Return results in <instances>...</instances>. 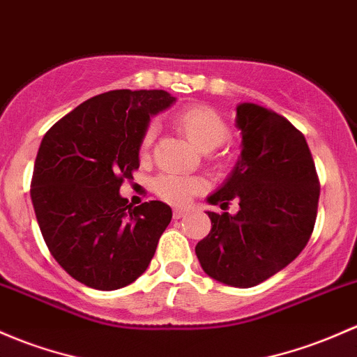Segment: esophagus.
Here are the masks:
<instances>
[{
  "label": "esophagus",
  "instance_id": "obj_1",
  "mask_svg": "<svg viewBox=\"0 0 357 357\" xmlns=\"http://www.w3.org/2000/svg\"><path fill=\"white\" fill-rule=\"evenodd\" d=\"M186 212H188V210L174 208V210H172V217H174V219H181V217L186 215Z\"/></svg>",
  "mask_w": 357,
  "mask_h": 357
}]
</instances>
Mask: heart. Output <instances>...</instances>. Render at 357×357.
Listing matches in <instances>:
<instances>
[{"instance_id": "1", "label": "heart", "mask_w": 357, "mask_h": 357, "mask_svg": "<svg viewBox=\"0 0 357 357\" xmlns=\"http://www.w3.org/2000/svg\"><path fill=\"white\" fill-rule=\"evenodd\" d=\"M172 123L191 144L197 145L200 150H205V152L222 145L231 133L222 116L213 111L212 107L204 106V104L183 107L181 111L176 112ZM153 137H155V128H153V125H149L142 133L140 145H138L142 157L149 155L153 144ZM210 160L219 164V153H212ZM204 190V179L193 178V176L160 174L153 181V191H155L157 197L172 205H186L195 195L202 193Z\"/></svg>"}]
</instances>
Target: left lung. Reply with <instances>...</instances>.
<instances>
[{"label": "left lung", "mask_w": 357, "mask_h": 357, "mask_svg": "<svg viewBox=\"0 0 357 357\" xmlns=\"http://www.w3.org/2000/svg\"><path fill=\"white\" fill-rule=\"evenodd\" d=\"M243 152L212 205L239 212H207V238L195 251L207 275L232 287H253L291 264L317 222L320 179L305 135L277 112L238 106Z\"/></svg>", "instance_id": "8db88e82"}]
</instances>
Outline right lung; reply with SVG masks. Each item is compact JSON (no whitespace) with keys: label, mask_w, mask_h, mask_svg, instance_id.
Returning a JSON list of instances; mask_svg holds the SVG:
<instances>
[{"label":"right lung","mask_w":357,"mask_h":357,"mask_svg":"<svg viewBox=\"0 0 357 357\" xmlns=\"http://www.w3.org/2000/svg\"><path fill=\"white\" fill-rule=\"evenodd\" d=\"M172 100L164 90H111L63 116L40 142L30 181L37 222L52 258L85 286L133 282L171 222L169 205L131 207L119 188L140 166L150 116Z\"/></svg>","instance_id":"add662e5"}]
</instances>
